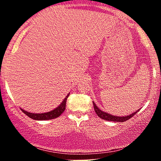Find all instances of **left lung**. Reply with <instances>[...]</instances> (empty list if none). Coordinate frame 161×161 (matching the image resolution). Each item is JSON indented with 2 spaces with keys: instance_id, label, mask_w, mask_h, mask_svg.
<instances>
[{
  "instance_id": "left-lung-1",
  "label": "left lung",
  "mask_w": 161,
  "mask_h": 161,
  "mask_svg": "<svg viewBox=\"0 0 161 161\" xmlns=\"http://www.w3.org/2000/svg\"><path fill=\"white\" fill-rule=\"evenodd\" d=\"M93 105H94V109H95V113L97 114V115L100 118H101V119H105V120L113 121V122H121V123H123V122L128 120V119H130V118H132V116H133L135 114H136V113L138 111V110H138L137 111L132 113V114H130V115H127L125 116H117L111 115V114H108V113L102 111L101 109H99V108H97V105L95 104V103L94 102V101H93Z\"/></svg>"
}]
</instances>
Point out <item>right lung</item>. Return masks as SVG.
<instances>
[{
	"mask_svg": "<svg viewBox=\"0 0 161 161\" xmlns=\"http://www.w3.org/2000/svg\"><path fill=\"white\" fill-rule=\"evenodd\" d=\"M69 95V93L66 96V97L64 99V101H62L61 104L59 105L57 108L53 109V110H51V111L49 112L43 113V114H34V113L25 111V110H24L22 108L21 110L25 114V115H27L29 117L35 119V120H48V119H55V118L58 117V116L61 115L62 113L65 110L66 100H67Z\"/></svg>",
	"mask_w": 161,
	"mask_h": 161,
	"instance_id": "add662e5",
	"label": "right lung"
}]
</instances>
